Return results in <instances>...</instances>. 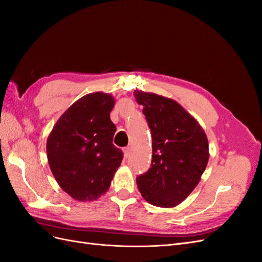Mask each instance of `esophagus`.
<instances>
[{
    "instance_id": "esophagus-1",
    "label": "esophagus",
    "mask_w": 262,
    "mask_h": 262,
    "mask_svg": "<svg viewBox=\"0 0 262 262\" xmlns=\"http://www.w3.org/2000/svg\"><path fill=\"white\" fill-rule=\"evenodd\" d=\"M130 150H131V148H130L129 146L123 148V155H124V157H125V158H128V156L130 155Z\"/></svg>"
}]
</instances>
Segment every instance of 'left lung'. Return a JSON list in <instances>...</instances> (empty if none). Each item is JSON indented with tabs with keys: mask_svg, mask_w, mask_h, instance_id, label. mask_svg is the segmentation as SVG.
Returning <instances> with one entry per match:
<instances>
[{
	"mask_svg": "<svg viewBox=\"0 0 262 262\" xmlns=\"http://www.w3.org/2000/svg\"><path fill=\"white\" fill-rule=\"evenodd\" d=\"M152 134L150 168L137 178L142 196L155 207L173 208L199 184L209 162L207 134L177 101L134 91Z\"/></svg>",
	"mask_w": 262,
	"mask_h": 262,
	"instance_id": "left-lung-1",
	"label": "left lung"
}]
</instances>
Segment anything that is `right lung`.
<instances>
[{"label": "right lung", "mask_w": 262, "mask_h": 262, "mask_svg": "<svg viewBox=\"0 0 262 262\" xmlns=\"http://www.w3.org/2000/svg\"><path fill=\"white\" fill-rule=\"evenodd\" d=\"M114 105L109 94L85 95L59 118L47 140L53 176L75 200L93 201L105 194L122 162V150L113 144Z\"/></svg>", "instance_id": "obj_1"}]
</instances>
